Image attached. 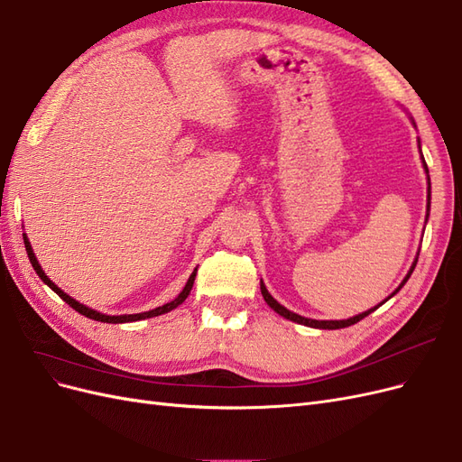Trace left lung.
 I'll return each mask as SVG.
<instances>
[{
  "mask_svg": "<svg viewBox=\"0 0 462 462\" xmlns=\"http://www.w3.org/2000/svg\"><path fill=\"white\" fill-rule=\"evenodd\" d=\"M420 143V141H418ZM422 163H424V170H426V173H428V165H426V162H424V158H422ZM428 208H430V175H428ZM426 219H428V216H426ZM416 262H418V258L414 260V263L411 265V270H409V273H407V277L402 279V283L395 289V292H399L401 291V287L409 282V277H411V273L414 272V265H416ZM260 291H262V297H263V300L268 302L272 309L279 314V316H283V318H287V319H291V321H297V324H302V326H309V328H318V329H341V328H348V326H353V324H356V321H360L362 318H366L368 314H372L375 309H380V306L387 300V299H391L395 295H389L383 302H380L377 306H374V309H370V310H366V312H362V314H358V316H353V318H348V319H310V318H304V316H299V314H295V312H291V310H287L285 306H282L279 304L270 292H268V289H265V285L260 282Z\"/></svg>",
  "mask_w": 462,
  "mask_h": 462,
  "instance_id": "left-lung-1",
  "label": "left lung"
}]
</instances>
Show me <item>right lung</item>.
<instances>
[{
  "label": "right lung",
  "mask_w": 462,
  "mask_h": 462,
  "mask_svg": "<svg viewBox=\"0 0 462 462\" xmlns=\"http://www.w3.org/2000/svg\"><path fill=\"white\" fill-rule=\"evenodd\" d=\"M23 239H24V248H26V254H29V260H31V263H32V268L36 270V273L40 275V279L42 282H44L53 292H58V295L71 306V309H75L79 314H82V316H87V318H90V319H96V321H104V324H125V321H138V319H146V318H153V316H160V314H165V312H171L173 309H177L179 304H183L185 302V299L189 297V292H190V289H192V285H194V277H197V270H194L192 273H190V277H189V282H187V285H185V289L179 292V297L177 299H173L171 302H167V304H163V306H158V309H153V310H148V312H141V314H123V316H107V314H102V312H96V310H92V309H88V306H85V304H80V302H77L75 299H71L67 295V292H63L58 285H55L51 279L44 273V270H42V265L38 263V260H36V256H34V253H32V246H31V241L26 239V235H23Z\"/></svg>",
  "instance_id": "add662e5"
}]
</instances>
